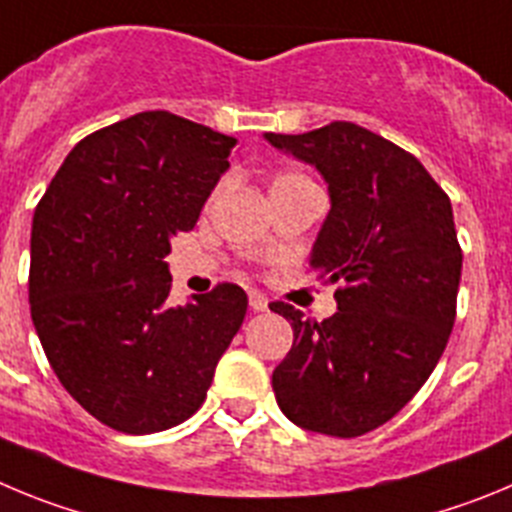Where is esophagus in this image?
Segmentation results:
<instances>
[{
    "label": "esophagus",
    "instance_id": "34e87169",
    "mask_svg": "<svg viewBox=\"0 0 512 512\" xmlns=\"http://www.w3.org/2000/svg\"><path fill=\"white\" fill-rule=\"evenodd\" d=\"M250 308L252 311H267V296L260 290H252L250 293Z\"/></svg>",
    "mask_w": 512,
    "mask_h": 512
}]
</instances>
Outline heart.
<instances>
[{
    "mask_svg": "<svg viewBox=\"0 0 512 512\" xmlns=\"http://www.w3.org/2000/svg\"><path fill=\"white\" fill-rule=\"evenodd\" d=\"M298 186H313V181L298 170H280L278 176L273 178V188L270 191H288V188H298Z\"/></svg>",
    "mask_w": 512,
    "mask_h": 512,
    "instance_id": "heart-1",
    "label": "heart"
}]
</instances>
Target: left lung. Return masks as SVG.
<instances>
[{"mask_svg": "<svg viewBox=\"0 0 512 512\" xmlns=\"http://www.w3.org/2000/svg\"><path fill=\"white\" fill-rule=\"evenodd\" d=\"M265 137L329 183L331 211L308 265L339 283V311L324 321L270 303L293 326L275 398L296 426L362 436L421 390L449 342L462 278L451 201L421 160L359 124Z\"/></svg>", "mask_w": 512, "mask_h": 512, "instance_id": "8db88e82", "label": "left lung"}]
</instances>
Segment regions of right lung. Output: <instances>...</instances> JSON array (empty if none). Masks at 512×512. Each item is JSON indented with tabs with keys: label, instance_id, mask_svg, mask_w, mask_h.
Wrapping results in <instances>:
<instances>
[{
	"label": "right lung",
	"instance_id": "add662e5",
	"mask_svg": "<svg viewBox=\"0 0 512 512\" xmlns=\"http://www.w3.org/2000/svg\"><path fill=\"white\" fill-rule=\"evenodd\" d=\"M234 145L191 119L140 112L78 142L32 216V324L63 388L114 431L191 418L245 321L234 283L170 306L165 262Z\"/></svg>",
	"mask_w": 512,
	"mask_h": 512
}]
</instances>
